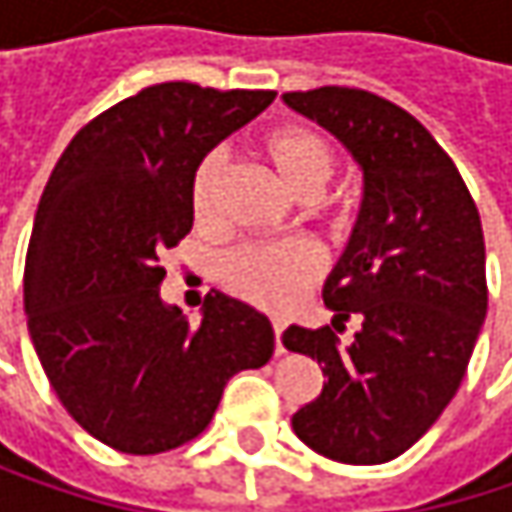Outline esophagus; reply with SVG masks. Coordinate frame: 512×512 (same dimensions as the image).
Segmentation results:
<instances>
[{
    "label": "esophagus",
    "mask_w": 512,
    "mask_h": 512,
    "mask_svg": "<svg viewBox=\"0 0 512 512\" xmlns=\"http://www.w3.org/2000/svg\"><path fill=\"white\" fill-rule=\"evenodd\" d=\"M272 329H275V356H284V344H281V332H284V320H272Z\"/></svg>",
    "instance_id": "34e87169"
}]
</instances>
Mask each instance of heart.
Masks as SVG:
<instances>
[{"instance_id":"1","label":"heart","mask_w":512,"mask_h":512,"mask_svg":"<svg viewBox=\"0 0 512 512\" xmlns=\"http://www.w3.org/2000/svg\"><path fill=\"white\" fill-rule=\"evenodd\" d=\"M257 148L263 159L275 168V174L299 198H314L338 168V154L332 142L320 130L305 124L272 127L260 136ZM222 174H225L222 151H210L192 174L189 201L201 225H210L216 219V195H219ZM323 216L335 219L338 213L332 210V204H323ZM317 269H320L317 255L305 243H260V246H243L225 257L222 281L234 296L275 311V308H287L314 281Z\"/></svg>"}]
</instances>
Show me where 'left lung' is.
Here are the masks:
<instances>
[{
	"label": "left lung",
	"mask_w": 512,
	"mask_h": 512,
	"mask_svg": "<svg viewBox=\"0 0 512 512\" xmlns=\"http://www.w3.org/2000/svg\"><path fill=\"white\" fill-rule=\"evenodd\" d=\"M364 171L350 246L323 287L332 329L290 326L287 350L323 364V391L293 415L317 454L379 465L409 451L454 400L486 317V246L454 159L397 103L361 88L287 91ZM362 320L344 348L337 335Z\"/></svg>",
	"instance_id": "left-lung-1"
}]
</instances>
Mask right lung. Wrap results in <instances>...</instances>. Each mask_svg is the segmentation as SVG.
Returning a JSON list of instances; mask_svg holds the SVG:
<instances>
[{"mask_svg":"<svg viewBox=\"0 0 512 512\" xmlns=\"http://www.w3.org/2000/svg\"><path fill=\"white\" fill-rule=\"evenodd\" d=\"M275 91L159 82L88 121L38 204L23 305L52 391L103 445L151 457L207 430L228 379L275 335L252 305L207 293L192 326L159 299V257L192 231L198 162Z\"/></svg>","mask_w":512,"mask_h":512,"instance_id":"1","label":"right lung"}]
</instances>
